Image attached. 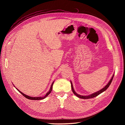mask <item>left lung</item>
I'll return each mask as SVG.
<instances>
[{"label":"left lung","mask_w":125,"mask_h":125,"mask_svg":"<svg viewBox=\"0 0 125 125\" xmlns=\"http://www.w3.org/2000/svg\"><path fill=\"white\" fill-rule=\"evenodd\" d=\"M114 74L113 75V76L112 77V78L111 79V80H109V81L108 82V83L103 88H102L101 90H99V91L97 92H96L95 93H92L91 94H90V95H80V94H77L76 92H75V91L74 90V89H73V83H72V82L70 81V82H71V89H72V91H73V94H74V95H76L77 97H78L79 98H80V99H91V98H93V97H94L95 96H97V95H99V94H100L101 93H102V92H103L104 91H105L106 90H107V89L108 88L109 86L110 85L111 82L113 80V77H114Z\"/></svg>","instance_id":"1"}]
</instances>
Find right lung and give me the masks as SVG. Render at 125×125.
<instances>
[{"label": "right lung", "mask_w": 125, "mask_h": 125, "mask_svg": "<svg viewBox=\"0 0 125 125\" xmlns=\"http://www.w3.org/2000/svg\"><path fill=\"white\" fill-rule=\"evenodd\" d=\"M54 81H53V82L52 83V84L51 85V88L50 89V90H49V91L46 94V95H45L44 96H42V97H31V96H28L27 95H26V94H24V93H22V92H21L20 90H19L18 89H17V90L20 93H21V94H22L25 97H26V99H28L29 100H42V99H45V98H46L49 94H50L51 93V92H52V85H53V83H54Z\"/></svg>", "instance_id": "add662e5"}]
</instances>
